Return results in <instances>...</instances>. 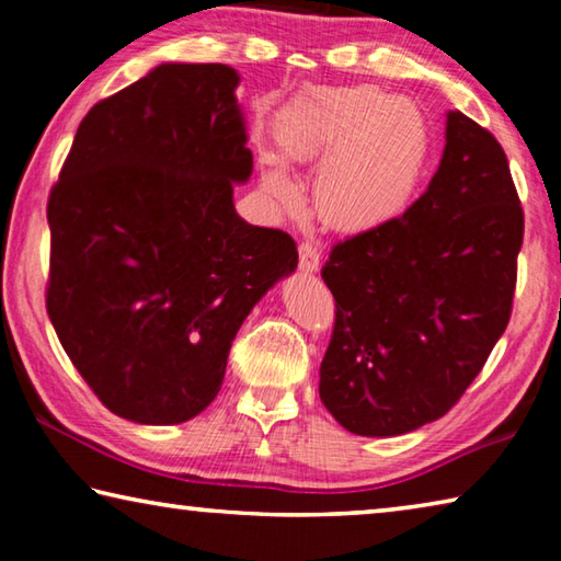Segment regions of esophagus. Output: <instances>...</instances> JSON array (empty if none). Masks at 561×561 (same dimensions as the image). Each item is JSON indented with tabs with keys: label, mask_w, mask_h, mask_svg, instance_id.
Returning <instances> with one entry per match:
<instances>
[{
	"label": "esophagus",
	"mask_w": 561,
	"mask_h": 561,
	"mask_svg": "<svg viewBox=\"0 0 561 561\" xmlns=\"http://www.w3.org/2000/svg\"><path fill=\"white\" fill-rule=\"evenodd\" d=\"M319 260H321V254L317 250V244H311V242H301L299 244V270L304 274L317 272L319 270Z\"/></svg>",
	"instance_id": "obj_1"
}]
</instances>
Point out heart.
<instances>
[{
    "label": "heart",
    "mask_w": 561,
    "mask_h": 561,
    "mask_svg": "<svg viewBox=\"0 0 561 561\" xmlns=\"http://www.w3.org/2000/svg\"><path fill=\"white\" fill-rule=\"evenodd\" d=\"M279 158L311 163L321 220L364 232L393 220L413 201L433 150L431 123L411 96H388L371 83L304 93L279 113ZM262 190L274 203L297 205L299 193L277 160L267 158Z\"/></svg>",
    "instance_id": "heart-1"
}]
</instances>
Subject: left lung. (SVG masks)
<instances>
[{"mask_svg": "<svg viewBox=\"0 0 561 561\" xmlns=\"http://www.w3.org/2000/svg\"><path fill=\"white\" fill-rule=\"evenodd\" d=\"M525 215L490 130L448 111L428 190L334 244L321 279L336 321L319 396L346 431L403 435L438 421L505 334Z\"/></svg>", "mask_w": 561, "mask_h": 561, "instance_id": "left-lung-1", "label": "left lung"}]
</instances>
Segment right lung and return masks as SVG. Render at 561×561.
Segmentation results:
<instances>
[{
  "label": "right lung",
  "mask_w": 561,
  "mask_h": 561,
  "mask_svg": "<svg viewBox=\"0 0 561 561\" xmlns=\"http://www.w3.org/2000/svg\"><path fill=\"white\" fill-rule=\"evenodd\" d=\"M225 64H160L99 101L51 187L46 311L76 371L126 421L185 423L220 393L254 304L297 270L282 230L244 222L252 175Z\"/></svg>",
  "instance_id": "1"
}]
</instances>
